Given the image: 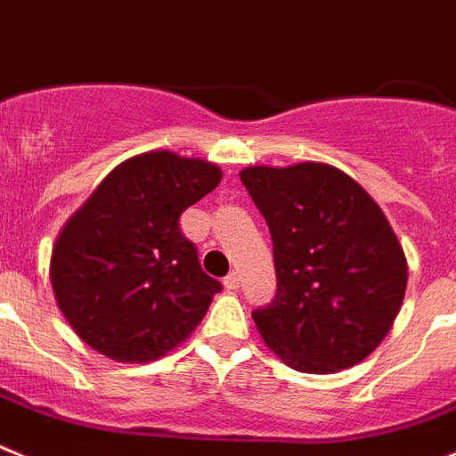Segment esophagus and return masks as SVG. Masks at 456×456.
<instances>
[{
    "label": "esophagus",
    "instance_id": "34e87169",
    "mask_svg": "<svg viewBox=\"0 0 456 456\" xmlns=\"http://www.w3.org/2000/svg\"><path fill=\"white\" fill-rule=\"evenodd\" d=\"M224 286H227L229 290H236L238 286H240V273H238V270L229 273L227 277H224Z\"/></svg>",
    "mask_w": 456,
    "mask_h": 456
}]
</instances>
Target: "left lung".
<instances>
[{
  "instance_id": "obj_1",
  "label": "left lung",
  "mask_w": 456,
  "mask_h": 456,
  "mask_svg": "<svg viewBox=\"0 0 456 456\" xmlns=\"http://www.w3.org/2000/svg\"><path fill=\"white\" fill-rule=\"evenodd\" d=\"M240 182L273 238L277 295L252 314L265 346L299 372L356 366L407 290V256L379 204L327 163L249 166Z\"/></svg>"
}]
</instances>
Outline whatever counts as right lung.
<instances>
[{
	"label": "right lung",
	"instance_id": "1",
	"mask_svg": "<svg viewBox=\"0 0 456 456\" xmlns=\"http://www.w3.org/2000/svg\"><path fill=\"white\" fill-rule=\"evenodd\" d=\"M220 179L216 163L145 151L113 167L63 224L49 279L86 346L147 363L195 331L223 286L202 270L179 218Z\"/></svg>",
	"mask_w": 456,
	"mask_h": 456
}]
</instances>
